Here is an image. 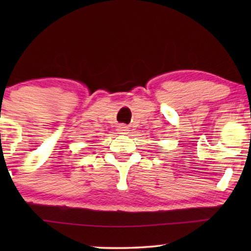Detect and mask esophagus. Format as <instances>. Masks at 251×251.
<instances>
[{"label": "esophagus", "instance_id": "34e87169", "mask_svg": "<svg viewBox=\"0 0 251 251\" xmlns=\"http://www.w3.org/2000/svg\"><path fill=\"white\" fill-rule=\"evenodd\" d=\"M119 132L120 133H128V131H129V128L126 126H125V125H122V126H119Z\"/></svg>", "mask_w": 251, "mask_h": 251}]
</instances>
